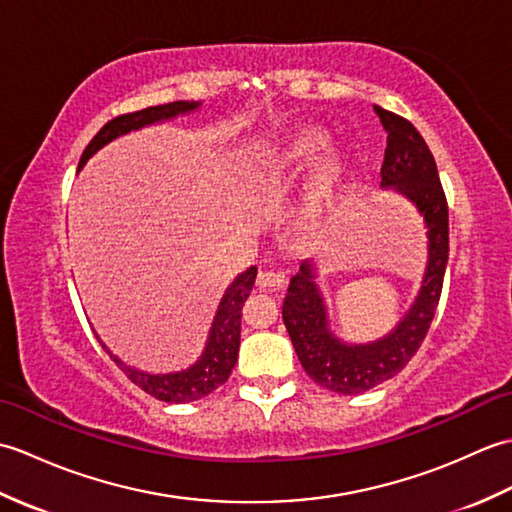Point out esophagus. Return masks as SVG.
I'll use <instances>...</instances> for the list:
<instances>
[{
	"label": "esophagus",
	"instance_id": "34e87169",
	"mask_svg": "<svg viewBox=\"0 0 512 512\" xmlns=\"http://www.w3.org/2000/svg\"><path fill=\"white\" fill-rule=\"evenodd\" d=\"M257 284L262 288H281L286 284V275L273 273V270H262L257 277Z\"/></svg>",
	"mask_w": 512,
	"mask_h": 512
}]
</instances>
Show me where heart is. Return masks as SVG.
<instances>
[{
	"label": "heart",
	"mask_w": 512,
	"mask_h": 512,
	"mask_svg": "<svg viewBox=\"0 0 512 512\" xmlns=\"http://www.w3.org/2000/svg\"><path fill=\"white\" fill-rule=\"evenodd\" d=\"M303 198L299 217L306 226H317L339 202L345 184L347 165L343 154L332 145H323V134L317 129H303L290 136L266 162L262 178L273 189H284L295 182L303 171Z\"/></svg>",
	"instance_id": "heart-1"
}]
</instances>
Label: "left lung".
<instances>
[{
  "label": "left lung",
  "instance_id": "left-lung-1",
  "mask_svg": "<svg viewBox=\"0 0 512 512\" xmlns=\"http://www.w3.org/2000/svg\"><path fill=\"white\" fill-rule=\"evenodd\" d=\"M387 132L380 187L407 198L427 226V268L411 308L389 334L369 343H345L330 330L317 266L301 262L284 299V323L299 363L314 383L334 394H363L394 378L418 352L436 314L449 262V206L431 151L405 118L374 105Z\"/></svg>",
  "mask_w": 512,
  "mask_h": 512
}]
</instances>
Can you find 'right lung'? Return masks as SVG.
<instances>
[{"label": "right lung", "mask_w": 512, "mask_h": 512, "mask_svg": "<svg viewBox=\"0 0 512 512\" xmlns=\"http://www.w3.org/2000/svg\"><path fill=\"white\" fill-rule=\"evenodd\" d=\"M200 105H202L200 101H176L167 105L147 107V110H140L134 114L116 116L114 121L107 123L101 132L92 138V143L85 147L79 162V171L85 167V162H88L96 151H101L105 145H110L118 136L138 132V129H143L147 125L171 121V118L182 116V114H191L195 110H200ZM255 277H257V266H250L242 275H237L233 279V284L224 292L220 306H217V312L209 330V339H206V345H204V352L191 367L180 369V372L151 374V372H143V369H136L132 365H125L121 358L107 350V345L99 339V336H96V339L101 341L105 352L110 354L112 361L123 369L127 378L143 391H147L149 396L165 402H176V405H180V402L200 400L204 396H209L211 391H215L220 385H224L226 378L233 372V367L237 363V352H239V332H242V306L248 299L250 290H253Z\"/></svg>", "instance_id": "obj_1"}]
</instances>
